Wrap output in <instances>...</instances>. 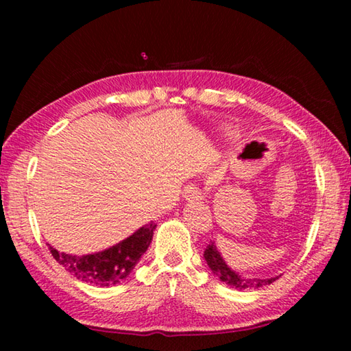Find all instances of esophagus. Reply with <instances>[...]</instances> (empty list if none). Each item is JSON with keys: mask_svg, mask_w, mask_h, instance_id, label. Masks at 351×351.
<instances>
[{"mask_svg": "<svg viewBox=\"0 0 351 351\" xmlns=\"http://www.w3.org/2000/svg\"><path fill=\"white\" fill-rule=\"evenodd\" d=\"M182 198L189 199V201L201 199L203 198V193H201V190L197 186H193V184H187V186L182 190Z\"/></svg>", "mask_w": 351, "mask_h": 351, "instance_id": "34e87169", "label": "esophagus"}]
</instances>
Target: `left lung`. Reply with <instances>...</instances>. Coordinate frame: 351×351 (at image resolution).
Listing matches in <instances>:
<instances>
[{
  "label": "left lung",
  "mask_w": 351,
  "mask_h": 351,
  "mask_svg": "<svg viewBox=\"0 0 351 351\" xmlns=\"http://www.w3.org/2000/svg\"><path fill=\"white\" fill-rule=\"evenodd\" d=\"M204 258L207 261V266H209L210 271L219 278V280L224 282L226 285H229L230 288H235V289H240V291H243V289H257V288L265 287V285H271L272 282H276L278 278V276L269 277V278H247V277H243L240 272H235L234 269H230L229 266L226 265V261L217 249L215 243H210V245L206 247Z\"/></svg>",
  "instance_id": "left-lung-1"
}]
</instances>
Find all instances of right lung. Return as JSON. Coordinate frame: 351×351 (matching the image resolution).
Instances as JSON below:
<instances>
[{
  "label": "right lung",
  "instance_id": "1",
  "mask_svg": "<svg viewBox=\"0 0 351 351\" xmlns=\"http://www.w3.org/2000/svg\"><path fill=\"white\" fill-rule=\"evenodd\" d=\"M154 229H156V224L152 221L142 226L125 240L119 241L117 245L105 251L80 255V257L58 252L51 245L47 246L52 257L79 280L96 285V287H112L125 280L130 272L134 269V266L150 246Z\"/></svg>",
  "mask_w": 351,
  "mask_h": 351
}]
</instances>
